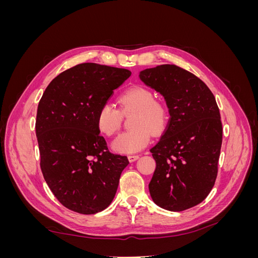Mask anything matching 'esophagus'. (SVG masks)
I'll list each match as a JSON object with an SVG mask.
<instances>
[{
  "mask_svg": "<svg viewBox=\"0 0 258 258\" xmlns=\"http://www.w3.org/2000/svg\"><path fill=\"white\" fill-rule=\"evenodd\" d=\"M139 157H140L139 155H129V156H128V159H129L130 162H134V161H136L137 159H139Z\"/></svg>",
  "mask_w": 258,
  "mask_h": 258,
  "instance_id": "obj_1",
  "label": "esophagus"
}]
</instances>
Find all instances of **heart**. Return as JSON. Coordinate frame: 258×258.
Returning a JSON list of instances; mask_svg holds the SVG:
<instances>
[{
    "mask_svg": "<svg viewBox=\"0 0 258 258\" xmlns=\"http://www.w3.org/2000/svg\"><path fill=\"white\" fill-rule=\"evenodd\" d=\"M119 111L104 103L97 114V128L107 138L119 131L122 116L134 114L130 128L134 129L120 135L112 143V148L121 154H134L142 151L151 141V132L157 135L165 128L167 108L161 101L155 99L154 92L143 86H132L120 93L117 99Z\"/></svg>",
    "mask_w": 258,
    "mask_h": 258,
    "instance_id": "heart-1",
    "label": "heart"
}]
</instances>
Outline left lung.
<instances>
[{
	"label": "left lung",
	"instance_id": "obj_1",
	"mask_svg": "<svg viewBox=\"0 0 258 258\" xmlns=\"http://www.w3.org/2000/svg\"><path fill=\"white\" fill-rule=\"evenodd\" d=\"M140 79L165 98L170 119L151 153L156 161L148 185L158 207L179 212L204 201L217 176L223 127L212 91L175 64L146 69Z\"/></svg>",
	"mask_w": 258,
	"mask_h": 258
}]
</instances>
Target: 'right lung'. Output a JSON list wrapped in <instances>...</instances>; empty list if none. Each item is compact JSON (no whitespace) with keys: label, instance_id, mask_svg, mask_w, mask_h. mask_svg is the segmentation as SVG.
<instances>
[{"label":"right lung","instance_id":"add662e5","mask_svg":"<svg viewBox=\"0 0 258 258\" xmlns=\"http://www.w3.org/2000/svg\"><path fill=\"white\" fill-rule=\"evenodd\" d=\"M131 72L81 63L60 73L44 91L35 131L46 183L60 204L81 214L111 205L127 156L110 152L97 128L99 108Z\"/></svg>","mask_w":258,"mask_h":258}]
</instances>
